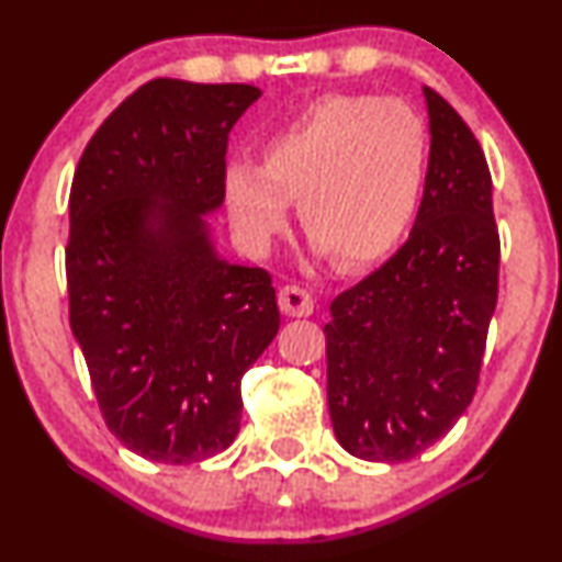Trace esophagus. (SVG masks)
<instances>
[{
  "label": "esophagus",
  "instance_id": "obj_1",
  "mask_svg": "<svg viewBox=\"0 0 562 562\" xmlns=\"http://www.w3.org/2000/svg\"><path fill=\"white\" fill-rule=\"evenodd\" d=\"M277 303H280L282 314H288V317H308L314 312L312 293L299 285L282 288L280 295H277Z\"/></svg>",
  "mask_w": 562,
  "mask_h": 562
}]
</instances>
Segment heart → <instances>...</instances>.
<instances>
[{
    "label": "heart",
    "mask_w": 562,
    "mask_h": 562,
    "mask_svg": "<svg viewBox=\"0 0 562 562\" xmlns=\"http://www.w3.org/2000/svg\"><path fill=\"white\" fill-rule=\"evenodd\" d=\"M428 126L406 102L330 94L263 142L261 166L232 160L222 190L245 250L267 256L299 203L314 254L357 269L383 259L420 205Z\"/></svg>",
    "instance_id": "obj_1"
}]
</instances>
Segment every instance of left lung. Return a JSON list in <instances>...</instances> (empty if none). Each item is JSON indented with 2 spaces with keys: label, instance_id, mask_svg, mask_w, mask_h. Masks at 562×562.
<instances>
[{
  "label": "left lung",
  "instance_id": "1",
  "mask_svg": "<svg viewBox=\"0 0 562 562\" xmlns=\"http://www.w3.org/2000/svg\"><path fill=\"white\" fill-rule=\"evenodd\" d=\"M423 94L430 160L409 240L325 325L335 438L370 462L412 460L465 415L499 290L488 164L460 113Z\"/></svg>",
  "mask_w": 562,
  "mask_h": 562
}]
</instances>
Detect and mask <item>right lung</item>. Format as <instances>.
<instances>
[{
    "mask_svg": "<svg viewBox=\"0 0 562 562\" xmlns=\"http://www.w3.org/2000/svg\"><path fill=\"white\" fill-rule=\"evenodd\" d=\"M250 83L153 79L102 121L70 187V330L111 434L145 460H209L240 430V380L280 330L272 277L222 259L227 139Z\"/></svg>",
    "mask_w": 562,
    "mask_h": 562,
    "instance_id": "obj_1",
    "label": "right lung"
}]
</instances>
